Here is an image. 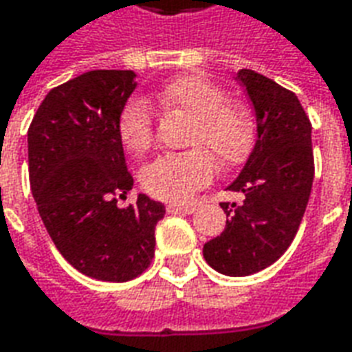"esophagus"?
<instances>
[{
    "label": "esophagus",
    "instance_id": "obj_1",
    "mask_svg": "<svg viewBox=\"0 0 352 352\" xmlns=\"http://www.w3.org/2000/svg\"><path fill=\"white\" fill-rule=\"evenodd\" d=\"M168 211L169 213H194L196 206H190V204H169Z\"/></svg>",
    "mask_w": 352,
    "mask_h": 352
}]
</instances>
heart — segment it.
Instances as JSON below:
<instances>
[{
  "instance_id": "heart-1",
  "label": "heart",
  "mask_w": 352,
  "mask_h": 352,
  "mask_svg": "<svg viewBox=\"0 0 352 352\" xmlns=\"http://www.w3.org/2000/svg\"><path fill=\"white\" fill-rule=\"evenodd\" d=\"M156 101L166 111H183L194 118L190 145L184 153H168L146 164L141 184L151 196L169 201L188 199L213 179L217 162L232 169L241 166L256 145V124L251 111L239 101H226L224 88L198 75H183L164 82L156 90ZM118 138L133 154H145L154 143V122L145 101L131 100L120 111L116 122Z\"/></svg>"
}]
</instances>
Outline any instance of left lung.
I'll return each instance as SVG.
<instances>
[{"label": "left lung", "instance_id": "1", "mask_svg": "<svg viewBox=\"0 0 352 352\" xmlns=\"http://www.w3.org/2000/svg\"><path fill=\"white\" fill-rule=\"evenodd\" d=\"M237 80L256 113V145L228 190L241 204H222L226 228L204 245V258L230 277H245L279 260L309 201L315 162L311 122L294 92L252 69Z\"/></svg>", "mask_w": 352, "mask_h": 352}]
</instances>
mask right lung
<instances>
[{
    "mask_svg": "<svg viewBox=\"0 0 352 352\" xmlns=\"http://www.w3.org/2000/svg\"><path fill=\"white\" fill-rule=\"evenodd\" d=\"M135 73L96 69L52 88L28 130L30 184L60 254L88 277L135 279L154 258V228L166 207L133 186L116 122Z\"/></svg>",
    "mask_w": 352,
    "mask_h": 352,
    "instance_id": "right-lung-1",
    "label": "right lung"
}]
</instances>
